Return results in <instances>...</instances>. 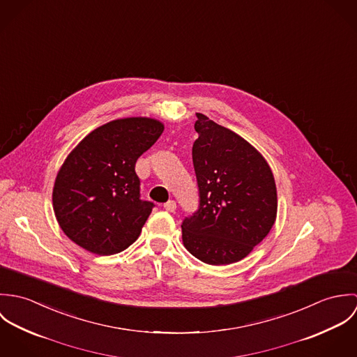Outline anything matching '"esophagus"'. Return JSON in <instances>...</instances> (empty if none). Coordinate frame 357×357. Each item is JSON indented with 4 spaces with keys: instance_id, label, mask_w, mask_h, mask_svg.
I'll return each instance as SVG.
<instances>
[{
    "instance_id": "34e87169",
    "label": "esophagus",
    "mask_w": 357,
    "mask_h": 357,
    "mask_svg": "<svg viewBox=\"0 0 357 357\" xmlns=\"http://www.w3.org/2000/svg\"><path fill=\"white\" fill-rule=\"evenodd\" d=\"M163 207H165L167 211H174L176 207H177V204H176L174 201H167L166 204H163Z\"/></svg>"
}]
</instances>
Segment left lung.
Instances as JSON below:
<instances>
[{
    "label": "left lung",
    "instance_id": "left-lung-1",
    "mask_svg": "<svg viewBox=\"0 0 357 357\" xmlns=\"http://www.w3.org/2000/svg\"><path fill=\"white\" fill-rule=\"evenodd\" d=\"M192 146L198 210L185 217V249L210 265L249 255L271 231L278 211L272 170L262 155L235 132L197 114Z\"/></svg>",
    "mask_w": 357,
    "mask_h": 357
}]
</instances>
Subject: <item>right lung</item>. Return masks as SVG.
I'll list each match as a JSON object with an SVG mask.
<instances>
[{
	"label": "right lung",
	"mask_w": 357,
	"mask_h": 357,
	"mask_svg": "<svg viewBox=\"0 0 357 357\" xmlns=\"http://www.w3.org/2000/svg\"><path fill=\"white\" fill-rule=\"evenodd\" d=\"M163 125L151 118L111 121L91 132L64 160L52 194L63 232L82 249L116 255L140 235L155 204L140 199L135 165Z\"/></svg>",
	"instance_id": "obj_1"
}]
</instances>
